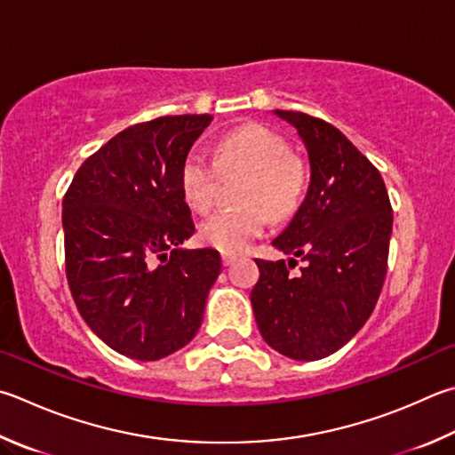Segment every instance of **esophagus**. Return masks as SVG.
I'll list each match as a JSON object with an SVG mask.
<instances>
[{
	"mask_svg": "<svg viewBox=\"0 0 455 455\" xmlns=\"http://www.w3.org/2000/svg\"><path fill=\"white\" fill-rule=\"evenodd\" d=\"M222 264H225V267H230V264H233L235 260H236V254H233V252H222Z\"/></svg>",
	"mask_w": 455,
	"mask_h": 455,
	"instance_id": "esophagus-1",
	"label": "esophagus"
}]
</instances>
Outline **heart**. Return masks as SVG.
I'll list each match as a JSON object with an SVG mask.
<instances>
[{"label": "heart", "instance_id": "b5f03b06", "mask_svg": "<svg viewBox=\"0 0 455 455\" xmlns=\"http://www.w3.org/2000/svg\"><path fill=\"white\" fill-rule=\"evenodd\" d=\"M220 172H249L238 195L243 204L214 211L201 222V241L222 252L244 251L267 230L270 214L276 219L292 214L308 180L307 164L291 153L286 139L260 123H251L222 137L214 161L201 151L185 156L179 183L193 209H211Z\"/></svg>", "mask_w": 455, "mask_h": 455}]
</instances>
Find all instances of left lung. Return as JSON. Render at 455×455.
<instances>
[{"instance_id":"1","label":"left lung","mask_w":455,"mask_h":455,"mask_svg":"<svg viewBox=\"0 0 455 455\" xmlns=\"http://www.w3.org/2000/svg\"><path fill=\"white\" fill-rule=\"evenodd\" d=\"M296 127L310 159L307 199L272 241L296 259L262 260L251 292L256 324L270 348L292 360L326 358L356 336L382 292L392 235L384 179L348 137L324 119L275 111Z\"/></svg>"}]
</instances>
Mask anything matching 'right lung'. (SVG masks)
Returning a JSON list of instances; mask_svg holds the SVG:
<instances>
[{
    "mask_svg": "<svg viewBox=\"0 0 455 455\" xmlns=\"http://www.w3.org/2000/svg\"><path fill=\"white\" fill-rule=\"evenodd\" d=\"M212 115L137 123L84 161L63 196L65 275L87 326L123 356L153 362L199 332L220 272L195 233L180 163Z\"/></svg>",
    "mask_w": 455,
    "mask_h": 455,
    "instance_id": "1",
    "label": "right lung"
}]
</instances>
